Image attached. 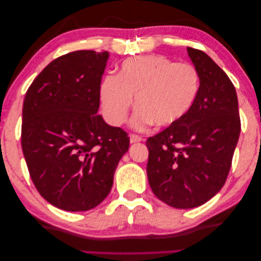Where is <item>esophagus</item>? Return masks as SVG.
I'll use <instances>...</instances> for the list:
<instances>
[{"label": "esophagus", "mask_w": 261, "mask_h": 261, "mask_svg": "<svg viewBox=\"0 0 261 261\" xmlns=\"http://www.w3.org/2000/svg\"><path fill=\"white\" fill-rule=\"evenodd\" d=\"M129 139H130V143H136V142H141V141H142V138L136 134H130Z\"/></svg>", "instance_id": "obj_1"}]
</instances>
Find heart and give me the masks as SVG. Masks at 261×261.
Wrapping results in <instances>:
<instances>
[{
  "mask_svg": "<svg viewBox=\"0 0 261 261\" xmlns=\"http://www.w3.org/2000/svg\"><path fill=\"white\" fill-rule=\"evenodd\" d=\"M201 90V76L190 63H177L163 55H140L125 60L119 74L106 75L99 84L102 115L112 126L126 121L135 108L132 125L136 129L156 123L172 127L193 110Z\"/></svg>",
  "mask_w": 261,
  "mask_h": 261,
  "instance_id": "obj_1",
  "label": "heart"
}]
</instances>
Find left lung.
Returning <instances> with one entry per match:
<instances>
[{
  "label": "left lung",
  "mask_w": 261,
  "mask_h": 261,
  "mask_svg": "<svg viewBox=\"0 0 261 261\" xmlns=\"http://www.w3.org/2000/svg\"><path fill=\"white\" fill-rule=\"evenodd\" d=\"M187 53L201 76L193 110L181 122L147 140V174L157 198L171 207H199L223 187L241 133L236 89L200 49Z\"/></svg>",
  "instance_id": "8db88e82"
}]
</instances>
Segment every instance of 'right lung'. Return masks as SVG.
<instances>
[{
    "label": "right lung",
    "instance_id": "obj_1",
    "mask_svg": "<svg viewBox=\"0 0 261 261\" xmlns=\"http://www.w3.org/2000/svg\"><path fill=\"white\" fill-rule=\"evenodd\" d=\"M108 52L76 50L53 60L28 89L22 149L46 201L85 212L109 195L129 138L97 114Z\"/></svg>",
    "mask_w": 261,
    "mask_h": 261
}]
</instances>
